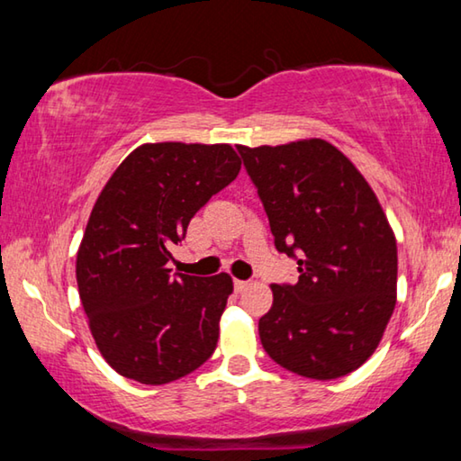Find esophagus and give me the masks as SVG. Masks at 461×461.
Instances as JSON below:
<instances>
[{"instance_id":"1","label":"esophagus","mask_w":461,"mask_h":461,"mask_svg":"<svg viewBox=\"0 0 461 461\" xmlns=\"http://www.w3.org/2000/svg\"><path fill=\"white\" fill-rule=\"evenodd\" d=\"M248 285H249V283H248V280H238V278H236V280H233V288H236V291H238V293H241V291H246V288H248Z\"/></svg>"}]
</instances>
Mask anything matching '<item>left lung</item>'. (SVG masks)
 I'll use <instances>...</instances> for the list:
<instances>
[{
  "label": "left lung",
  "instance_id": "1",
  "mask_svg": "<svg viewBox=\"0 0 461 461\" xmlns=\"http://www.w3.org/2000/svg\"><path fill=\"white\" fill-rule=\"evenodd\" d=\"M278 252L299 254L296 285H272L262 348L299 376H346L378 348L396 305L394 231L376 193L321 138L238 146Z\"/></svg>",
  "mask_w": 461,
  "mask_h": 461
}]
</instances>
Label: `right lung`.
<instances>
[{"label": "right lung", "instance_id": "right-lung-1", "mask_svg": "<svg viewBox=\"0 0 461 461\" xmlns=\"http://www.w3.org/2000/svg\"><path fill=\"white\" fill-rule=\"evenodd\" d=\"M230 144H142L99 193L77 252V286L105 362L142 384H167L215 352L233 291L228 272L170 275V248L191 217L238 176Z\"/></svg>", "mask_w": 461, "mask_h": 461}]
</instances>
